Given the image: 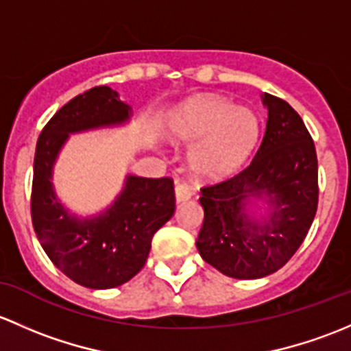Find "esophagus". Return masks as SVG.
<instances>
[{"mask_svg": "<svg viewBox=\"0 0 351 351\" xmlns=\"http://www.w3.org/2000/svg\"><path fill=\"white\" fill-rule=\"evenodd\" d=\"M191 196H193V191L189 189V186H187V184H184V182L176 184V201L177 202L191 199Z\"/></svg>", "mask_w": 351, "mask_h": 351, "instance_id": "obj_1", "label": "esophagus"}]
</instances>
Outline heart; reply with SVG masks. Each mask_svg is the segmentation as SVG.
Listing matches in <instances>:
<instances>
[{
  "instance_id": "1",
  "label": "heart",
  "mask_w": 351,
  "mask_h": 351,
  "mask_svg": "<svg viewBox=\"0 0 351 351\" xmlns=\"http://www.w3.org/2000/svg\"><path fill=\"white\" fill-rule=\"evenodd\" d=\"M172 142L196 143L191 167L202 177H221L240 167L254 150L260 121L252 110L218 96L189 99L171 114Z\"/></svg>"
}]
</instances>
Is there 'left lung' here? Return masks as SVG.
<instances>
[{
  "label": "left lung",
  "instance_id": "8db88e82",
  "mask_svg": "<svg viewBox=\"0 0 351 351\" xmlns=\"http://www.w3.org/2000/svg\"><path fill=\"white\" fill-rule=\"evenodd\" d=\"M267 126L250 164L202 187L204 221L196 247L204 262L233 279L277 272L295 254L317 209V157L304 121L280 97L262 95ZM255 200L267 213L256 219Z\"/></svg>",
  "mask_w": 351,
  "mask_h": 351
}]
</instances>
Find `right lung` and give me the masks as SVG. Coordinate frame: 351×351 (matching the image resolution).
<instances>
[{
    "mask_svg": "<svg viewBox=\"0 0 351 351\" xmlns=\"http://www.w3.org/2000/svg\"><path fill=\"white\" fill-rule=\"evenodd\" d=\"M132 108L108 86H97L64 104L42 130L34 160L32 223L53 265L89 289H113L142 270L155 231L176 209L171 177L126 176L121 193L91 218L72 215L53 189V165L72 133L120 126Z\"/></svg>",
    "mask_w": 351,
    "mask_h": 351,
    "instance_id": "right-lung-1",
    "label": "right lung"
}]
</instances>
